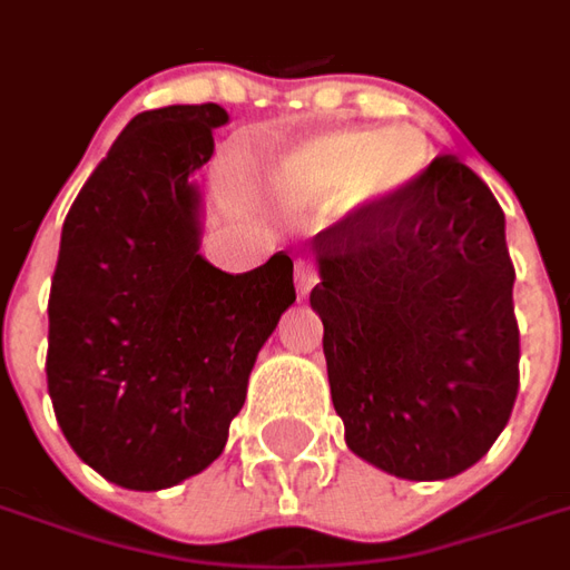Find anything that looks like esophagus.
<instances>
[{"instance_id": "34e87169", "label": "esophagus", "mask_w": 570, "mask_h": 570, "mask_svg": "<svg viewBox=\"0 0 570 570\" xmlns=\"http://www.w3.org/2000/svg\"><path fill=\"white\" fill-rule=\"evenodd\" d=\"M314 284H317V272H314V265H308V262H298L296 265L298 296H308L311 289H314Z\"/></svg>"}]
</instances>
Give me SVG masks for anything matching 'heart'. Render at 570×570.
<instances>
[{"instance_id": "obj_1", "label": "heart", "mask_w": 570, "mask_h": 570, "mask_svg": "<svg viewBox=\"0 0 570 570\" xmlns=\"http://www.w3.org/2000/svg\"><path fill=\"white\" fill-rule=\"evenodd\" d=\"M424 170V142L412 130H326L298 142L272 167V186L289 204L335 198L372 210L406 191Z\"/></svg>"}]
</instances>
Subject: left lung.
Here are the masks:
<instances>
[{
    "mask_svg": "<svg viewBox=\"0 0 570 570\" xmlns=\"http://www.w3.org/2000/svg\"><path fill=\"white\" fill-rule=\"evenodd\" d=\"M330 394L351 452L400 479H449L489 452L519 394L503 210L442 155L387 204L311 237Z\"/></svg>",
    "mask_w": 570,
    "mask_h": 570,
    "instance_id": "1",
    "label": "left lung"
}]
</instances>
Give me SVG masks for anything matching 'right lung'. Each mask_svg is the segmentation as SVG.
I'll list each match as a JSON object with an SVG mask.
<instances>
[{"mask_svg":"<svg viewBox=\"0 0 570 570\" xmlns=\"http://www.w3.org/2000/svg\"><path fill=\"white\" fill-rule=\"evenodd\" d=\"M216 104L130 118L69 207L48 298V394L81 461L158 491L223 454L253 363L293 302V259L228 274L200 256Z\"/></svg>","mask_w":570,"mask_h":570,"instance_id":"add662e5","label":"right lung"}]
</instances>
